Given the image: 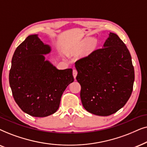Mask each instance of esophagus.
Returning <instances> with one entry per match:
<instances>
[{
	"instance_id": "1",
	"label": "esophagus",
	"mask_w": 147,
	"mask_h": 147,
	"mask_svg": "<svg viewBox=\"0 0 147 147\" xmlns=\"http://www.w3.org/2000/svg\"><path fill=\"white\" fill-rule=\"evenodd\" d=\"M72 75H73V77L75 79L77 75V70L76 69H73V70H72Z\"/></svg>"
}]
</instances>
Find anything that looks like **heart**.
I'll return each instance as SVG.
<instances>
[{
    "instance_id": "1",
    "label": "heart",
    "mask_w": 147,
    "mask_h": 147,
    "mask_svg": "<svg viewBox=\"0 0 147 147\" xmlns=\"http://www.w3.org/2000/svg\"><path fill=\"white\" fill-rule=\"evenodd\" d=\"M91 42H92L91 43H90ZM88 44H89V46L87 47V51L89 52V51H91L92 49H93V47L94 46V44H95V42H93L91 38L85 39V40L83 41V42H81L79 45H78L77 48H76V50L80 51L83 50V49Z\"/></svg>"
}]
</instances>
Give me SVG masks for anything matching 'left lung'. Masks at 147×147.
I'll return each instance as SVG.
<instances>
[{
    "instance_id": "obj_1",
    "label": "left lung",
    "mask_w": 147,
    "mask_h": 147,
    "mask_svg": "<svg viewBox=\"0 0 147 147\" xmlns=\"http://www.w3.org/2000/svg\"><path fill=\"white\" fill-rule=\"evenodd\" d=\"M84 108L97 116L116 113L130 98L134 70L128 49L118 35L109 33L103 48L75 62Z\"/></svg>"
}]
</instances>
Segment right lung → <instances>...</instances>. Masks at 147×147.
<instances>
[{
    "instance_id": "add662e5",
    "label": "right lung",
    "mask_w": 147,
    "mask_h": 147,
    "mask_svg": "<svg viewBox=\"0 0 147 147\" xmlns=\"http://www.w3.org/2000/svg\"><path fill=\"white\" fill-rule=\"evenodd\" d=\"M51 48L38 35L29 36L15 50L9 72V84L19 107L34 117L53 114L62 93L74 81L72 68L58 70L44 54Z\"/></svg>"
}]
</instances>
